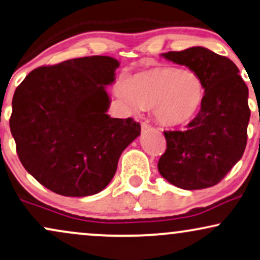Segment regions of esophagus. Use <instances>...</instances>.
Segmentation results:
<instances>
[{"label":"esophagus","mask_w":260,"mask_h":260,"mask_svg":"<svg viewBox=\"0 0 260 260\" xmlns=\"http://www.w3.org/2000/svg\"><path fill=\"white\" fill-rule=\"evenodd\" d=\"M151 126L149 123H146V122H141V129L143 131H146V129H149Z\"/></svg>","instance_id":"esophagus-1"}]
</instances>
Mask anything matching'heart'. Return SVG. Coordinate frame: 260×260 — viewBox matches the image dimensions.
<instances>
[{"instance_id": "heart-1", "label": "heart", "mask_w": 260, "mask_h": 260, "mask_svg": "<svg viewBox=\"0 0 260 260\" xmlns=\"http://www.w3.org/2000/svg\"><path fill=\"white\" fill-rule=\"evenodd\" d=\"M116 92L132 110L153 108L157 122L173 127L187 122L198 113L205 96V85L196 72L163 66L120 81Z\"/></svg>"}]
</instances>
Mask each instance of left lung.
<instances>
[{
  "label": "left lung",
  "mask_w": 260,
  "mask_h": 260,
  "mask_svg": "<svg viewBox=\"0 0 260 260\" xmlns=\"http://www.w3.org/2000/svg\"><path fill=\"white\" fill-rule=\"evenodd\" d=\"M202 77L205 96L183 131H166L167 150L158 172L182 189H203L221 181L244 154L251 116L248 87L228 57L193 47L162 54Z\"/></svg>",
  "instance_id": "left-lung-1"
}]
</instances>
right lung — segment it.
Here are the masks:
<instances>
[{
  "instance_id": "obj_1",
  "label": "right lung",
  "mask_w": 260,
  "mask_h": 260,
  "mask_svg": "<svg viewBox=\"0 0 260 260\" xmlns=\"http://www.w3.org/2000/svg\"><path fill=\"white\" fill-rule=\"evenodd\" d=\"M120 62L87 56L36 68L16 87L9 120L16 152L39 183L64 197L109 185L140 123L113 119L106 86Z\"/></svg>"
}]
</instances>
